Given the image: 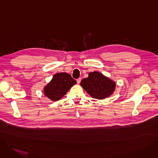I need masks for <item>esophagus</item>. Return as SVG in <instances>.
Wrapping results in <instances>:
<instances>
[{"label": "esophagus", "mask_w": 158, "mask_h": 158, "mask_svg": "<svg viewBox=\"0 0 158 158\" xmlns=\"http://www.w3.org/2000/svg\"><path fill=\"white\" fill-rule=\"evenodd\" d=\"M81 78H79L77 79V83L79 84L80 82H81Z\"/></svg>", "instance_id": "34e87169"}]
</instances>
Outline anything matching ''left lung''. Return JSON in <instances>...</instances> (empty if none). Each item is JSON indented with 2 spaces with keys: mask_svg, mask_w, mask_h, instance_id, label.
Returning a JSON list of instances; mask_svg holds the SVG:
<instances>
[{
  "mask_svg": "<svg viewBox=\"0 0 158 158\" xmlns=\"http://www.w3.org/2000/svg\"><path fill=\"white\" fill-rule=\"evenodd\" d=\"M81 85L93 98L103 99L114 93L116 84L110 78L99 72L89 73L87 78L83 79Z\"/></svg>",
  "mask_w": 158,
  "mask_h": 158,
  "instance_id": "1",
  "label": "left lung"
}]
</instances>
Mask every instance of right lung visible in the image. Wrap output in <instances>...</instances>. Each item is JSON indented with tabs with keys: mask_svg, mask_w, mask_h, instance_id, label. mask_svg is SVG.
<instances>
[{
	"mask_svg": "<svg viewBox=\"0 0 158 158\" xmlns=\"http://www.w3.org/2000/svg\"><path fill=\"white\" fill-rule=\"evenodd\" d=\"M76 81L65 73H57L44 87V94L52 101L60 100L76 84Z\"/></svg>",
	"mask_w": 158,
	"mask_h": 158,
	"instance_id": "obj_1",
	"label": "right lung"
}]
</instances>
